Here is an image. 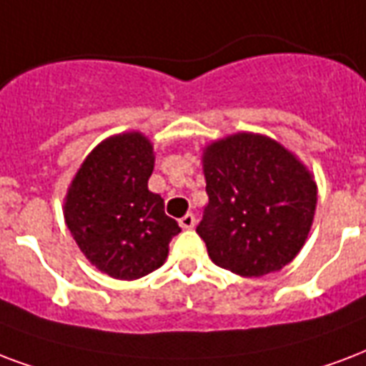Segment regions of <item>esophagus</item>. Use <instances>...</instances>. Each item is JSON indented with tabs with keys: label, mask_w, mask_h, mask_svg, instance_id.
Returning a JSON list of instances; mask_svg holds the SVG:
<instances>
[{
	"label": "esophagus",
	"mask_w": 366,
	"mask_h": 366,
	"mask_svg": "<svg viewBox=\"0 0 366 366\" xmlns=\"http://www.w3.org/2000/svg\"><path fill=\"white\" fill-rule=\"evenodd\" d=\"M180 227L186 228V230H189V228L195 227V217L192 213L184 214L182 219H180Z\"/></svg>",
	"instance_id": "1"
}]
</instances>
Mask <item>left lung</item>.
Returning a JSON list of instances; mask_svg holds the SVG:
<instances>
[{"mask_svg":"<svg viewBox=\"0 0 366 366\" xmlns=\"http://www.w3.org/2000/svg\"><path fill=\"white\" fill-rule=\"evenodd\" d=\"M207 207L195 232L209 257L239 276H263L292 261L311 230L317 184L274 139L236 134L203 153Z\"/></svg>","mask_w":366,"mask_h":366,"instance_id":"1","label":"left lung"}]
</instances>
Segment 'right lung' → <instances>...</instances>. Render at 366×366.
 <instances>
[{"label": "right lung", "instance_id": "right-lung-1", "mask_svg": "<svg viewBox=\"0 0 366 366\" xmlns=\"http://www.w3.org/2000/svg\"><path fill=\"white\" fill-rule=\"evenodd\" d=\"M153 147L138 132L105 139L72 180L65 220L92 264L113 278L136 280L164 263L180 232L159 194L147 189Z\"/></svg>", "mask_w": 366, "mask_h": 366}]
</instances>
